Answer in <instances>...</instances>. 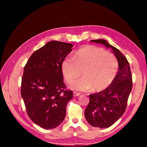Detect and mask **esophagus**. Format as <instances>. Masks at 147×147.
<instances>
[{
	"instance_id": "34e87169",
	"label": "esophagus",
	"mask_w": 147,
	"mask_h": 147,
	"mask_svg": "<svg viewBox=\"0 0 147 147\" xmlns=\"http://www.w3.org/2000/svg\"><path fill=\"white\" fill-rule=\"evenodd\" d=\"M80 94H81L80 93H79V92H74V97L78 96H80Z\"/></svg>"
}]
</instances>
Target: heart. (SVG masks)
Returning a JSON list of instances; mask_svg holds the SVG:
<instances>
[{
    "mask_svg": "<svg viewBox=\"0 0 147 147\" xmlns=\"http://www.w3.org/2000/svg\"><path fill=\"white\" fill-rule=\"evenodd\" d=\"M119 68L118 61L112 53L94 45L84 47L75 53L74 59L67 57L61 64V70L67 83L75 91L90 90L100 91L112 83Z\"/></svg>",
    "mask_w": 147,
    "mask_h": 147,
    "instance_id": "b5f03b06",
    "label": "heart"
}]
</instances>
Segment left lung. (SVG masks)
Masks as SVG:
<instances>
[{
  "label": "left lung",
  "instance_id": "1",
  "mask_svg": "<svg viewBox=\"0 0 147 147\" xmlns=\"http://www.w3.org/2000/svg\"><path fill=\"white\" fill-rule=\"evenodd\" d=\"M112 49L119 63V69L112 83L99 92L90 95V102L84 110V116L93 127H109L125 112L127 100L132 88V78L129 64L126 57L117 48L105 40H91Z\"/></svg>",
  "mask_w": 147,
  "mask_h": 147
}]
</instances>
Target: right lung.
Masks as SVG:
<instances>
[{
    "label": "right lung",
    "instance_id": "add662e5",
    "mask_svg": "<svg viewBox=\"0 0 147 147\" xmlns=\"http://www.w3.org/2000/svg\"><path fill=\"white\" fill-rule=\"evenodd\" d=\"M70 43L51 41L35 51L24 66L21 94L32 121L45 129L62 123L73 92L63 82L61 64L72 51Z\"/></svg>",
    "mask_w": 147,
    "mask_h": 147
}]
</instances>
